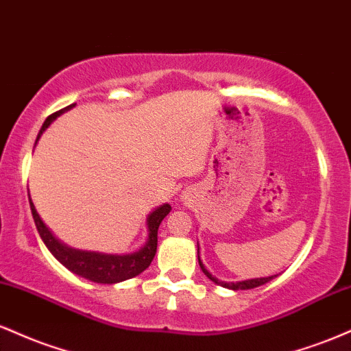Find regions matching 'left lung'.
<instances>
[{"mask_svg": "<svg viewBox=\"0 0 351 351\" xmlns=\"http://www.w3.org/2000/svg\"><path fill=\"white\" fill-rule=\"evenodd\" d=\"M198 263H199V267H201V271L204 272V276H206L209 280H213V282H215V284L221 285V287L231 289V291H247V289L259 287V285H264V284H267V282H271V280L274 279V277H277V276H269V277H257V279H247V280H239V282H224V280H219V279H216V277L213 276V274L209 272L206 267H204V264L201 263V259H199V245H198Z\"/></svg>", "mask_w": 351, "mask_h": 351, "instance_id": "8db88e82", "label": "left lung"}]
</instances>
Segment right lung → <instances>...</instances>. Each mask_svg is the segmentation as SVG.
<instances>
[{
	"mask_svg": "<svg viewBox=\"0 0 351 351\" xmlns=\"http://www.w3.org/2000/svg\"><path fill=\"white\" fill-rule=\"evenodd\" d=\"M72 107H75V104L67 106L66 108H62V110L47 117L46 122L43 123L41 130H39L36 143L39 142L44 130H46L59 115L71 110ZM29 206L31 213H33L36 229H38L43 243L46 244V247L49 249L52 256H54L64 267H67L71 272H74L75 276H80L84 277V279L92 282H97V284H117V282H123L138 276V274H142L145 269L152 264L153 257H155L156 254L160 223H162L168 213L171 211L170 204L165 203L162 206L153 209L150 215L147 216L148 237L147 243H145L138 251L130 254H106L97 251H80V249H74L71 247V245L60 243L58 237L52 234L51 229L44 224V221L41 219V216L38 215V211H36V206L33 201H31V198Z\"/></svg>",
	"mask_w": 351,
	"mask_h": 351,
	"instance_id": "add662e5",
	"label": "right lung"
}]
</instances>
